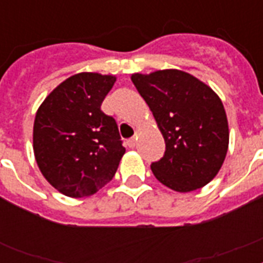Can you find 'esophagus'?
Here are the masks:
<instances>
[{
    "mask_svg": "<svg viewBox=\"0 0 263 263\" xmlns=\"http://www.w3.org/2000/svg\"><path fill=\"white\" fill-rule=\"evenodd\" d=\"M128 147H135L136 146V138H131V139L127 140Z\"/></svg>",
    "mask_w": 263,
    "mask_h": 263,
    "instance_id": "1",
    "label": "esophagus"
}]
</instances>
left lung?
<instances>
[{
	"instance_id": "obj_1",
	"label": "left lung",
	"mask_w": 263,
	"mask_h": 263,
	"mask_svg": "<svg viewBox=\"0 0 263 263\" xmlns=\"http://www.w3.org/2000/svg\"><path fill=\"white\" fill-rule=\"evenodd\" d=\"M165 139L164 157L152 164L157 180L177 192L210 183L224 164L229 129L220 97L195 76L179 69L134 73Z\"/></svg>"
}]
</instances>
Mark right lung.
I'll return each instance as SVG.
<instances>
[{
	"label": "right lung",
	"instance_id": "add662e5",
	"mask_svg": "<svg viewBox=\"0 0 263 263\" xmlns=\"http://www.w3.org/2000/svg\"><path fill=\"white\" fill-rule=\"evenodd\" d=\"M115 82L113 75L76 73L51 91L36 111L35 160L64 195H92L119 168L125 148L116 120L101 110Z\"/></svg>",
	"mask_w": 263,
	"mask_h": 263
}]
</instances>
